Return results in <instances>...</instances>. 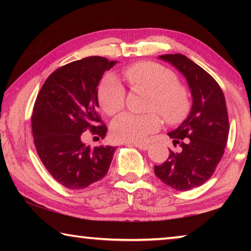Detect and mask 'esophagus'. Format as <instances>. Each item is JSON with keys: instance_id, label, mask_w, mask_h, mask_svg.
Returning a JSON list of instances; mask_svg holds the SVG:
<instances>
[{"instance_id": "1", "label": "esophagus", "mask_w": 251, "mask_h": 251, "mask_svg": "<svg viewBox=\"0 0 251 251\" xmlns=\"http://www.w3.org/2000/svg\"><path fill=\"white\" fill-rule=\"evenodd\" d=\"M134 146H136L137 148H139V150L142 151H147L148 148H150V145L148 144H142V143H134L133 144Z\"/></svg>"}]
</instances>
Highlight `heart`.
<instances>
[{
  "instance_id": "b5f03b06",
  "label": "heart",
  "mask_w": 251,
  "mask_h": 251,
  "mask_svg": "<svg viewBox=\"0 0 251 251\" xmlns=\"http://www.w3.org/2000/svg\"><path fill=\"white\" fill-rule=\"evenodd\" d=\"M124 75L130 85L151 93V109L158 110L169 124H177L187 116L190 108L188 93L178 85L172 71L157 63L141 62L127 67ZM125 95L124 86L113 74L101 79L97 91L100 107L108 115H114L124 107ZM160 126L161 120L156 113L145 115L124 113L114 120L112 134L118 141L142 142Z\"/></svg>"
}]
</instances>
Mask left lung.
<instances>
[{
    "label": "left lung",
    "mask_w": 251,
    "mask_h": 251,
    "mask_svg": "<svg viewBox=\"0 0 251 251\" xmlns=\"http://www.w3.org/2000/svg\"><path fill=\"white\" fill-rule=\"evenodd\" d=\"M158 57L184 76L193 105L186 120L168 133L180 151H169L168 159L155 166L154 172L164 184L186 192L209 179L224 155L229 133L226 100L218 83L185 55Z\"/></svg>",
    "instance_id": "obj_1"
}]
</instances>
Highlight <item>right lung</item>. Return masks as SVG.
Segmentation results:
<instances>
[{
  "mask_svg": "<svg viewBox=\"0 0 251 251\" xmlns=\"http://www.w3.org/2000/svg\"><path fill=\"white\" fill-rule=\"evenodd\" d=\"M117 61L90 56L59 67L36 97L32 115L34 144L42 163L55 180L70 189H83L107 174L116 147L82 142L91 130L105 137L107 127L99 109V84Z\"/></svg>",
  "mask_w": 251,
  "mask_h": 251,
  "instance_id": "add662e5",
  "label": "right lung"
}]
</instances>
